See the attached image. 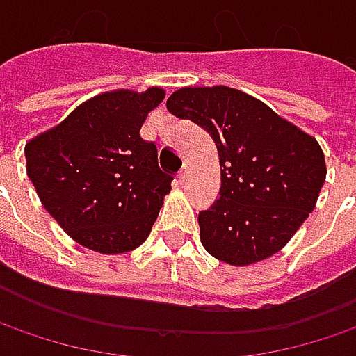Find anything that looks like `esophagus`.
<instances>
[{"label":"esophagus","instance_id":"obj_1","mask_svg":"<svg viewBox=\"0 0 356 356\" xmlns=\"http://www.w3.org/2000/svg\"><path fill=\"white\" fill-rule=\"evenodd\" d=\"M189 171H191V169H189L187 165L181 169V173H179V183H185V181H187V177H189Z\"/></svg>","mask_w":356,"mask_h":356}]
</instances>
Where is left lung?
Instances as JSON below:
<instances>
[{"mask_svg":"<svg viewBox=\"0 0 356 356\" xmlns=\"http://www.w3.org/2000/svg\"><path fill=\"white\" fill-rule=\"evenodd\" d=\"M167 109L203 127L219 151V199L199 213L205 251L233 267L279 253L315 209L327 177L317 139L227 86L181 87Z\"/></svg>","mask_w":356,"mask_h":356,"instance_id":"obj_1","label":"left lung"}]
</instances>
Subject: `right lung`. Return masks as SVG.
<instances>
[{"label": "right lung", "instance_id": "obj_1", "mask_svg": "<svg viewBox=\"0 0 356 356\" xmlns=\"http://www.w3.org/2000/svg\"><path fill=\"white\" fill-rule=\"evenodd\" d=\"M163 99L161 87L105 91L27 141V177L41 205L86 249L119 255L149 237L173 177L139 131Z\"/></svg>", "mask_w": 356, "mask_h": 356}]
</instances>
